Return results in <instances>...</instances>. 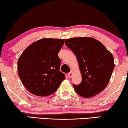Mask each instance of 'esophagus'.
<instances>
[{
	"label": "esophagus",
	"instance_id": "esophagus-1",
	"mask_svg": "<svg viewBox=\"0 0 128 128\" xmlns=\"http://www.w3.org/2000/svg\"><path fill=\"white\" fill-rule=\"evenodd\" d=\"M68 76L69 78H71V77L72 76V72H70L69 73H68Z\"/></svg>",
	"mask_w": 128,
	"mask_h": 128
}]
</instances>
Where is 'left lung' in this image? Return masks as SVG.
Segmentation results:
<instances>
[{"mask_svg": "<svg viewBox=\"0 0 128 128\" xmlns=\"http://www.w3.org/2000/svg\"><path fill=\"white\" fill-rule=\"evenodd\" d=\"M66 45L75 54L82 76L76 93L85 98L95 96L107 86L114 71V56L102 44L91 37L67 39Z\"/></svg>", "mask_w": 128, "mask_h": 128, "instance_id": "obj_1", "label": "left lung"}]
</instances>
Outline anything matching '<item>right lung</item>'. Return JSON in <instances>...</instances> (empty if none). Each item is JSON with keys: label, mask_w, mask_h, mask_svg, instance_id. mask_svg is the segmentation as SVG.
Here are the masks:
<instances>
[{"label": "right lung", "mask_w": 128, "mask_h": 128, "mask_svg": "<svg viewBox=\"0 0 128 128\" xmlns=\"http://www.w3.org/2000/svg\"><path fill=\"white\" fill-rule=\"evenodd\" d=\"M64 39L42 38L24 50L18 60V75L30 93L38 96L52 94L58 89L65 76L60 70L58 52Z\"/></svg>", "instance_id": "obj_1"}]
</instances>
